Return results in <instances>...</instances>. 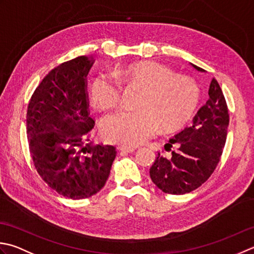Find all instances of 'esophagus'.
<instances>
[{"instance_id": "esophagus-1", "label": "esophagus", "mask_w": 254, "mask_h": 254, "mask_svg": "<svg viewBox=\"0 0 254 254\" xmlns=\"http://www.w3.org/2000/svg\"><path fill=\"white\" fill-rule=\"evenodd\" d=\"M118 150L120 151L121 154H127V153H133L134 148L130 146H119Z\"/></svg>"}]
</instances>
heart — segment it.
Segmentation results:
<instances>
[{"mask_svg":"<svg viewBox=\"0 0 254 254\" xmlns=\"http://www.w3.org/2000/svg\"><path fill=\"white\" fill-rule=\"evenodd\" d=\"M116 79L106 74L94 78L89 88L91 103L100 111L116 108L121 84L140 89L135 110L104 118V140L123 146H136L148 140L161 126L172 131L183 127L197 107L199 89L190 77L174 72L165 64L140 62L117 69Z\"/></svg>","mask_w":254,"mask_h":254,"instance_id":"obj_1","label":"heart"}]
</instances>
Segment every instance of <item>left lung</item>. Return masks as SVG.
Instances as JSON below:
<instances>
[{
    "label": "left lung",
    "instance_id": "8db88e82",
    "mask_svg": "<svg viewBox=\"0 0 254 254\" xmlns=\"http://www.w3.org/2000/svg\"><path fill=\"white\" fill-rule=\"evenodd\" d=\"M196 70L203 69L190 64ZM209 99L198 110L192 122L170 138L165 147H176L171 158L158 153L150 170L152 182L161 190L172 195H184L201 186L220 161L225 147L229 113L219 83L211 80Z\"/></svg>",
    "mask_w": 254,
    "mask_h": 254
}]
</instances>
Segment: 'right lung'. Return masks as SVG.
Returning a JSON list of instances; mask_svg holds the SVG:
<instances>
[{"label": "right lung", "instance_id": "obj_1", "mask_svg": "<svg viewBox=\"0 0 254 254\" xmlns=\"http://www.w3.org/2000/svg\"><path fill=\"white\" fill-rule=\"evenodd\" d=\"M92 64L90 57L79 56L54 68L27 108V138L36 171L49 187L71 199L101 190L117 154L112 145H83L94 127L86 93Z\"/></svg>", "mask_w": 254, "mask_h": 254}]
</instances>
